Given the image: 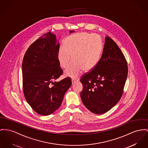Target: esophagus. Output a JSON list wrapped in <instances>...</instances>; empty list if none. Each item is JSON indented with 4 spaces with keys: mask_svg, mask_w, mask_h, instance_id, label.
<instances>
[{
    "mask_svg": "<svg viewBox=\"0 0 148 148\" xmlns=\"http://www.w3.org/2000/svg\"><path fill=\"white\" fill-rule=\"evenodd\" d=\"M79 79H72V80H71V81H72V84H75L76 82H77V81H79Z\"/></svg>",
    "mask_w": 148,
    "mask_h": 148,
    "instance_id": "esophagus-1",
    "label": "esophagus"
}]
</instances>
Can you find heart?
<instances>
[{
	"instance_id": "obj_1",
	"label": "heart",
	"mask_w": 148,
	"mask_h": 148,
	"mask_svg": "<svg viewBox=\"0 0 148 148\" xmlns=\"http://www.w3.org/2000/svg\"><path fill=\"white\" fill-rule=\"evenodd\" d=\"M103 50L101 42L95 34L81 32L68 36L60 45L57 52L59 65L66 68L71 59L72 62L65 70L66 76L76 78L84 70L93 69L99 63Z\"/></svg>"
}]
</instances>
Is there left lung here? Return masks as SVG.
I'll return each mask as SVG.
<instances>
[{
	"instance_id": "left-lung-1",
	"label": "left lung",
	"mask_w": 148,
	"mask_h": 148,
	"mask_svg": "<svg viewBox=\"0 0 148 148\" xmlns=\"http://www.w3.org/2000/svg\"><path fill=\"white\" fill-rule=\"evenodd\" d=\"M127 73L123 54L117 44L106 36L98 64L80 79L83 85L80 96L84 105L95 114L108 112L121 98Z\"/></svg>"
}]
</instances>
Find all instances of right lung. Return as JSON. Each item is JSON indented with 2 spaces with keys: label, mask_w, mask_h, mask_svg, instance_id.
Segmentation results:
<instances>
[{
  "label": "right lung",
  "mask_w": 148,
  "mask_h": 148,
  "mask_svg": "<svg viewBox=\"0 0 148 148\" xmlns=\"http://www.w3.org/2000/svg\"><path fill=\"white\" fill-rule=\"evenodd\" d=\"M59 47L56 36L48 32L30 45L23 59L24 95L31 107L40 115L48 116L59 108L71 86L69 77L54 82L63 73L57 58Z\"/></svg>",
  "instance_id": "1"
}]
</instances>
